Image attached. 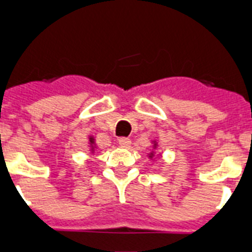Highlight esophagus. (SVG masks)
<instances>
[{"instance_id":"esophagus-1","label":"esophagus","mask_w":252,"mask_h":252,"mask_svg":"<svg viewBox=\"0 0 252 252\" xmlns=\"http://www.w3.org/2000/svg\"><path fill=\"white\" fill-rule=\"evenodd\" d=\"M119 144L121 148L127 149V148H130V145H131V140L127 139V137H121V139L119 140Z\"/></svg>"}]
</instances>
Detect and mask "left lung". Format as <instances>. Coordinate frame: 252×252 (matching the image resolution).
I'll return each mask as SVG.
<instances>
[{"label":"left lung","instance_id":"1","mask_svg":"<svg viewBox=\"0 0 252 252\" xmlns=\"http://www.w3.org/2000/svg\"><path fill=\"white\" fill-rule=\"evenodd\" d=\"M154 146H155V148H157V144H154ZM153 157H154V154L151 153V154H150V158H153Z\"/></svg>","mask_w":252,"mask_h":252}]
</instances>
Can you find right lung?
Masks as SVG:
<instances>
[{"label":"right lung","instance_id":"right-lung-1","mask_svg":"<svg viewBox=\"0 0 252 252\" xmlns=\"http://www.w3.org/2000/svg\"><path fill=\"white\" fill-rule=\"evenodd\" d=\"M90 142H91V145H93V144H94V139H93V137H90ZM93 146H92V151H93Z\"/></svg>","mask_w":252,"mask_h":252}]
</instances>
